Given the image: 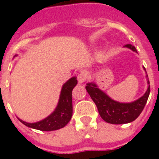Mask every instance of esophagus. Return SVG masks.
Masks as SVG:
<instances>
[{
  "instance_id": "1",
  "label": "esophagus",
  "mask_w": 159,
  "mask_h": 159,
  "mask_svg": "<svg viewBox=\"0 0 159 159\" xmlns=\"http://www.w3.org/2000/svg\"><path fill=\"white\" fill-rule=\"evenodd\" d=\"M87 78H88V74L85 71H81L77 75V81L80 83H83L84 82H86Z\"/></svg>"
}]
</instances>
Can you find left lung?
Segmentation results:
<instances>
[{"instance_id":"obj_1","label":"left lung","mask_w":159,"mask_h":159,"mask_svg":"<svg viewBox=\"0 0 159 159\" xmlns=\"http://www.w3.org/2000/svg\"><path fill=\"white\" fill-rule=\"evenodd\" d=\"M125 47L136 52V48L131 44H126ZM86 89L96 105L100 117L104 121L112 124H123L133 122L140 116L147 104L150 93V85L143 96L131 103L114 101L103 91L99 89L94 83H88Z\"/></svg>"}]
</instances>
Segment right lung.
I'll return each mask as SVG.
<instances>
[{
	"instance_id": "1",
	"label": "right lung",
	"mask_w": 159,
	"mask_h": 159,
	"mask_svg": "<svg viewBox=\"0 0 159 159\" xmlns=\"http://www.w3.org/2000/svg\"><path fill=\"white\" fill-rule=\"evenodd\" d=\"M76 84V77L70 78L64 84L55 111L45 119L34 123H25L20 119L19 121L27 127L42 131H52L64 128L72 116V90Z\"/></svg>"
}]
</instances>
